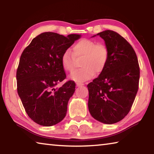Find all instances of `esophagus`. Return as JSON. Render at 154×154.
I'll return each mask as SVG.
<instances>
[{
  "mask_svg": "<svg viewBox=\"0 0 154 154\" xmlns=\"http://www.w3.org/2000/svg\"><path fill=\"white\" fill-rule=\"evenodd\" d=\"M84 84H83V83H79V82H77L76 83V85L77 87H80V86H82V85H83Z\"/></svg>",
  "mask_w": 154,
  "mask_h": 154,
  "instance_id": "34e87169",
  "label": "esophagus"
}]
</instances>
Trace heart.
<instances>
[{
	"label": "heart",
	"mask_w": 154,
	"mask_h": 154,
	"mask_svg": "<svg viewBox=\"0 0 154 154\" xmlns=\"http://www.w3.org/2000/svg\"><path fill=\"white\" fill-rule=\"evenodd\" d=\"M109 56V49L105 44L97 43L92 40L83 38L75 44L72 52L65 50L61 56L62 66L65 71L72 72L76 66L75 58H82V68L71 75V79L77 82L88 80L94 76L95 72L100 73L107 64Z\"/></svg>",
	"instance_id": "heart-1"
}]
</instances>
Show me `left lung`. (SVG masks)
<instances>
[{
	"label": "left lung",
	"instance_id": "left-lung-1",
	"mask_svg": "<svg viewBox=\"0 0 154 154\" xmlns=\"http://www.w3.org/2000/svg\"><path fill=\"white\" fill-rule=\"evenodd\" d=\"M97 35L105 41L109 56L105 70L87 85L88 109L96 120L112 124L131 109L139 90L140 68L134 49L123 36L110 30Z\"/></svg>",
	"mask_w": 154,
	"mask_h": 154
}]
</instances>
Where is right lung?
Here are the masks:
<instances>
[{
    "instance_id": "1",
    "label": "right lung",
    "mask_w": 154,
    "mask_h": 154,
    "mask_svg": "<svg viewBox=\"0 0 154 154\" xmlns=\"http://www.w3.org/2000/svg\"><path fill=\"white\" fill-rule=\"evenodd\" d=\"M81 35L67 36L47 32L34 38L23 51L18 65L17 90L25 111L35 123L51 126L66 116L67 105L75 90V83L66 78L61 56Z\"/></svg>"
}]
</instances>
